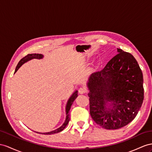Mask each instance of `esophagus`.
<instances>
[{
	"instance_id": "34e87169",
	"label": "esophagus",
	"mask_w": 152,
	"mask_h": 152,
	"mask_svg": "<svg viewBox=\"0 0 152 152\" xmlns=\"http://www.w3.org/2000/svg\"><path fill=\"white\" fill-rule=\"evenodd\" d=\"M78 92H79L80 94H84V93L86 92H87V90H86V89H85V88H83V87H80V88L78 89Z\"/></svg>"
}]
</instances>
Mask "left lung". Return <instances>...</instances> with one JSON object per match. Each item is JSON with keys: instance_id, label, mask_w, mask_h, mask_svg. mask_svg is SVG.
Listing matches in <instances>:
<instances>
[{"instance_id": "obj_1", "label": "left lung", "mask_w": 152, "mask_h": 152, "mask_svg": "<svg viewBox=\"0 0 152 152\" xmlns=\"http://www.w3.org/2000/svg\"><path fill=\"white\" fill-rule=\"evenodd\" d=\"M118 54L102 70L92 73L87 81L90 114L107 130L130 123L144 99L143 76L133 55L118 49Z\"/></svg>"}]
</instances>
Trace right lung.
Instances as JSON below:
<instances>
[{
    "label": "right lung",
    "mask_w": 152,
    "mask_h": 152,
    "mask_svg": "<svg viewBox=\"0 0 152 152\" xmlns=\"http://www.w3.org/2000/svg\"><path fill=\"white\" fill-rule=\"evenodd\" d=\"M44 57V55L42 54H29L28 55L26 56L25 57H24L23 58L20 60V61L18 62V65H17L16 69H15V73L19 69L21 66L24 64L26 62H28L30 60H31L33 59H42ZM14 73V74H15ZM77 97V91H75L72 93V94L71 95V96L70 97L69 99L67 101V104H66V107H65V112H66V118H65V120L64 123H63L62 125L58 128L57 129L53 130L51 132H45V133H41V132H35L38 134H45V135H51V134H56L58 133V132H60L61 131L63 130L64 128L66 127V126L67 125V124L69 122V120H70V114H69V110L71 109V107L72 106V104L74 102V101L76 99V98Z\"/></svg>",
    "instance_id": "right-lung-1"
}]
</instances>
